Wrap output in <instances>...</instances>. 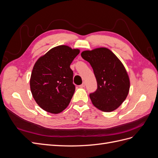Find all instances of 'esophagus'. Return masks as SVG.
Here are the masks:
<instances>
[{"label":"esophagus","instance_id":"obj_1","mask_svg":"<svg viewBox=\"0 0 158 158\" xmlns=\"http://www.w3.org/2000/svg\"><path fill=\"white\" fill-rule=\"evenodd\" d=\"M80 88H84L85 87V82H83L82 84L80 85Z\"/></svg>","mask_w":158,"mask_h":158}]
</instances>
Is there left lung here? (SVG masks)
Here are the masks:
<instances>
[{"instance_id":"8db88e82","label":"left lung","mask_w":158,"mask_h":158,"mask_svg":"<svg viewBox=\"0 0 158 158\" xmlns=\"http://www.w3.org/2000/svg\"><path fill=\"white\" fill-rule=\"evenodd\" d=\"M81 56L92 66L97 80V90L89 94L93 105L104 112L114 111L130 89V79L122 62L106 47L82 51Z\"/></svg>"}]
</instances>
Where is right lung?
Here are the masks:
<instances>
[{"mask_svg": "<svg viewBox=\"0 0 158 158\" xmlns=\"http://www.w3.org/2000/svg\"><path fill=\"white\" fill-rule=\"evenodd\" d=\"M79 53L78 49L59 45L35 62L30 84L33 98L41 109L58 114L68 107L75 91L70 65Z\"/></svg>", "mask_w": 158, "mask_h": 158, "instance_id": "obj_1", "label": "right lung"}]
</instances>
